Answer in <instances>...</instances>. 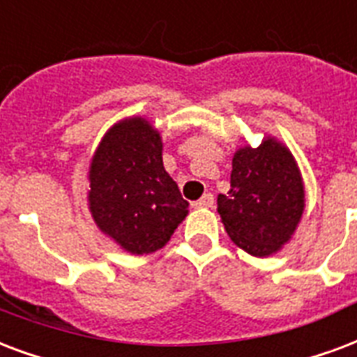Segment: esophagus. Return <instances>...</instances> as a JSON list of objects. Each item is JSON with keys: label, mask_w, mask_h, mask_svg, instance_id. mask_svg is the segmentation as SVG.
I'll return each mask as SVG.
<instances>
[{"label": "esophagus", "mask_w": 357, "mask_h": 357, "mask_svg": "<svg viewBox=\"0 0 357 357\" xmlns=\"http://www.w3.org/2000/svg\"><path fill=\"white\" fill-rule=\"evenodd\" d=\"M213 195H204L202 198H200V200H197V202L192 204V206H195V208H198V209H208V208H213Z\"/></svg>", "instance_id": "esophagus-1"}]
</instances>
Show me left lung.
<instances>
[{
  "mask_svg": "<svg viewBox=\"0 0 357 357\" xmlns=\"http://www.w3.org/2000/svg\"><path fill=\"white\" fill-rule=\"evenodd\" d=\"M225 230L251 257L277 255L292 239L305 211V185L287 144L264 136L232 157L230 190L217 197Z\"/></svg>",
  "mask_w": 357,
  "mask_h": 357,
  "instance_id": "1",
  "label": "left lung"
}]
</instances>
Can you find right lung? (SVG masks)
I'll use <instances>...</instances> for the list:
<instances>
[{
  "label": "right lung",
  "instance_id": "obj_1",
  "mask_svg": "<svg viewBox=\"0 0 357 357\" xmlns=\"http://www.w3.org/2000/svg\"><path fill=\"white\" fill-rule=\"evenodd\" d=\"M88 208L95 225L125 252L159 251L189 213L162 167V136L142 116L119 119L89 160Z\"/></svg>",
  "mask_w": 357,
  "mask_h": 357
}]
</instances>
